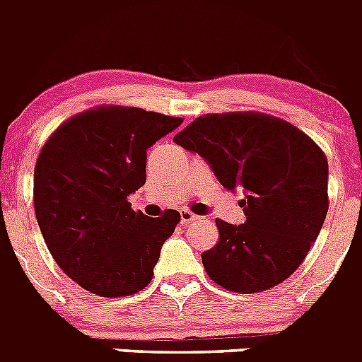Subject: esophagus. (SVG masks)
Returning <instances> with one entry per match:
<instances>
[{
	"label": "esophagus",
	"instance_id": "34e87169",
	"mask_svg": "<svg viewBox=\"0 0 362 362\" xmlns=\"http://www.w3.org/2000/svg\"><path fill=\"white\" fill-rule=\"evenodd\" d=\"M201 217L196 216V214L188 212V210H181V223H185V225H188V223H196V221H199Z\"/></svg>",
	"mask_w": 362,
	"mask_h": 362
}]
</instances>
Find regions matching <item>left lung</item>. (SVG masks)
I'll return each instance as SVG.
<instances>
[{
	"label": "left lung",
	"instance_id": "1",
	"mask_svg": "<svg viewBox=\"0 0 362 362\" xmlns=\"http://www.w3.org/2000/svg\"><path fill=\"white\" fill-rule=\"evenodd\" d=\"M174 143L199 153L226 190L243 192V225L217 219L219 243L201 255L210 279L264 292L297 270L328 212V161L293 124L254 112L197 117Z\"/></svg>",
	"mask_w": 362,
	"mask_h": 362
}]
</instances>
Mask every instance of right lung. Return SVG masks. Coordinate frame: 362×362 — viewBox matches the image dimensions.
I'll return each instance as SVG.
<instances>
[{"mask_svg": "<svg viewBox=\"0 0 362 362\" xmlns=\"http://www.w3.org/2000/svg\"><path fill=\"white\" fill-rule=\"evenodd\" d=\"M183 119L134 107H101L63 123L34 168V209L54 261L101 297L130 296L153 276L181 216L134 212L127 197L146 181V150Z\"/></svg>", "mask_w": 362, "mask_h": 362, "instance_id": "right-lung-1", "label": "right lung"}]
</instances>
